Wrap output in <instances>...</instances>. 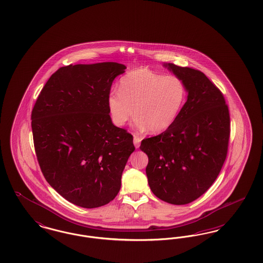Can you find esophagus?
<instances>
[{
	"instance_id": "esophagus-1",
	"label": "esophagus",
	"mask_w": 263,
	"mask_h": 263,
	"mask_svg": "<svg viewBox=\"0 0 263 263\" xmlns=\"http://www.w3.org/2000/svg\"><path fill=\"white\" fill-rule=\"evenodd\" d=\"M141 141H142V138L139 137L138 135H134V139H133V143H134V145H135L136 149H138V148L140 147V143H141Z\"/></svg>"
}]
</instances>
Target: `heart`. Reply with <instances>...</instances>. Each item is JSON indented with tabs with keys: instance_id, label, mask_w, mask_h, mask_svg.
I'll use <instances>...</instances> for the list:
<instances>
[{
	"instance_id": "1",
	"label": "heart",
	"mask_w": 263,
	"mask_h": 263,
	"mask_svg": "<svg viewBox=\"0 0 263 263\" xmlns=\"http://www.w3.org/2000/svg\"><path fill=\"white\" fill-rule=\"evenodd\" d=\"M186 95V87L178 77L138 68L121 78L119 91L107 98V107L116 126L125 125L134 113L138 128L161 133L175 123Z\"/></svg>"
}]
</instances>
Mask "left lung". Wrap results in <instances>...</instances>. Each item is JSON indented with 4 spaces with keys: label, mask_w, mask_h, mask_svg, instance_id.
I'll return each mask as SVG.
<instances>
[{
    "label": "left lung",
    "mask_w": 263,
    "mask_h": 263,
    "mask_svg": "<svg viewBox=\"0 0 263 263\" xmlns=\"http://www.w3.org/2000/svg\"><path fill=\"white\" fill-rule=\"evenodd\" d=\"M181 79L187 100L175 123L158 136L144 139L148 182L161 200L184 205L213 184L225 162L230 114L220 89L200 71L163 64Z\"/></svg>",
    "instance_id": "left-lung-1"
}]
</instances>
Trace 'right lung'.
<instances>
[{
  "mask_svg": "<svg viewBox=\"0 0 263 263\" xmlns=\"http://www.w3.org/2000/svg\"><path fill=\"white\" fill-rule=\"evenodd\" d=\"M126 66L115 62L69 65L41 89L31 112L38 163L47 182L83 208L112 201L135 150L133 136L113 125L107 98Z\"/></svg>",
  "mask_w": 263,
  "mask_h": 263,
  "instance_id": "add662e5",
  "label": "right lung"
}]
</instances>
